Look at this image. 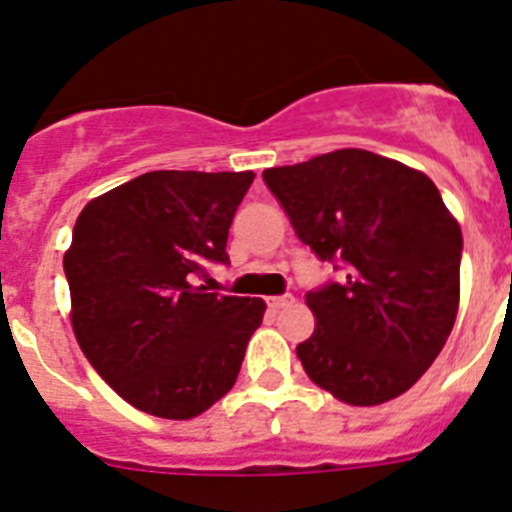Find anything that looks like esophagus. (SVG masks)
<instances>
[{"instance_id": "obj_1", "label": "esophagus", "mask_w": 512, "mask_h": 512, "mask_svg": "<svg viewBox=\"0 0 512 512\" xmlns=\"http://www.w3.org/2000/svg\"><path fill=\"white\" fill-rule=\"evenodd\" d=\"M269 307H274V310H279V307H287V305H292V302H295V297L292 295H279V297H269Z\"/></svg>"}]
</instances>
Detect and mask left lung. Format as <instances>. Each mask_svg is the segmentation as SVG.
Instances as JSON below:
<instances>
[{
  "mask_svg": "<svg viewBox=\"0 0 512 512\" xmlns=\"http://www.w3.org/2000/svg\"><path fill=\"white\" fill-rule=\"evenodd\" d=\"M297 238L343 271L307 292L315 333L297 346L312 382L348 405L408 392L459 310L461 228L436 184L361 148L264 171Z\"/></svg>",
  "mask_w": 512,
  "mask_h": 512,
  "instance_id": "1",
  "label": "left lung"
}]
</instances>
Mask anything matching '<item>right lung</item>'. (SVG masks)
<instances>
[{"mask_svg":"<svg viewBox=\"0 0 512 512\" xmlns=\"http://www.w3.org/2000/svg\"><path fill=\"white\" fill-rule=\"evenodd\" d=\"M253 171H148L76 217L63 271L76 341L112 390L156 418L205 413L241 372L266 302L194 284L225 243Z\"/></svg>","mask_w":512,"mask_h":512,"instance_id":"add662e5","label":"right lung"}]
</instances>
